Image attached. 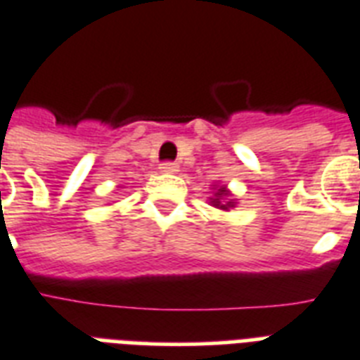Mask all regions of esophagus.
<instances>
[{
    "label": "esophagus",
    "instance_id": "obj_1",
    "mask_svg": "<svg viewBox=\"0 0 360 360\" xmlns=\"http://www.w3.org/2000/svg\"><path fill=\"white\" fill-rule=\"evenodd\" d=\"M160 172H164V174H175V172H179V164L166 160V162L160 164Z\"/></svg>",
    "mask_w": 360,
    "mask_h": 360
}]
</instances>
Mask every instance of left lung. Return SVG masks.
Here are the masks:
<instances>
[{
    "label": "left lung",
    "mask_w": 360,
    "mask_h": 360,
    "mask_svg": "<svg viewBox=\"0 0 360 360\" xmlns=\"http://www.w3.org/2000/svg\"><path fill=\"white\" fill-rule=\"evenodd\" d=\"M226 194H228V191H226V188H220V191L217 192V198H214V200H213V205H214V207L230 209L231 205H233V202H228V203H222V202H220V198L226 196Z\"/></svg>",
    "instance_id": "obj_1"
}]
</instances>
